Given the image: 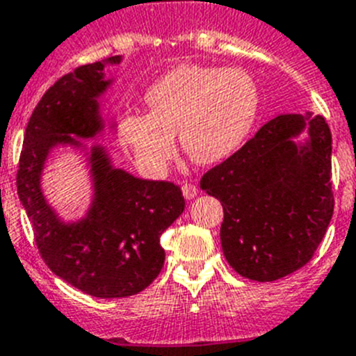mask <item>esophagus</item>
I'll list each match as a JSON object with an SVG mask.
<instances>
[{
    "label": "esophagus",
    "mask_w": 356,
    "mask_h": 356,
    "mask_svg": "<svg viewBox=\"0 0 356 356\" xmlns=\"http://www.w3.org/2000/svg\"><path fill=\"white\" fill-rule=\"evenodd\" d=\"M181 192H184L185 200H194L195 195H197V187L192 184H184L181 185Z\"/></svg>",
    "instance_id": "obj_1"
}]
</instances>
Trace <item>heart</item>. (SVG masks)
Here are the masks:
<instances>
[{
  "instance_id": "b5f03b06",
  "label": "heart",
  "mask_w": 356,
  "mask_h": 356,
  "mask_svg": "<svg viewBox=\"0 0 356 356\" xmlns=\"http://www.w3.org/2000/svg\"><path fill=\"white\" fill-rule=\"evenodd\" d=\"M146 104L149 113L123 114L118 136L143 171L161 176L176 155V132L197 164L233 155L256 123L259 90L242 68L180 65L148 88Z\"/></svg>"
}]
</instances>
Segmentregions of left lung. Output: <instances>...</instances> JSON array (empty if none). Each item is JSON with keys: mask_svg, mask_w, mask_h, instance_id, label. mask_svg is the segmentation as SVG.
Listing matches in <instances>:
<instances>
[{"mask_svg": "<svg viewBox=\"0 0 356 356\" xmlns=\"http://www.w3.org/2000/svg\"><path fill=\"white\" fill-rule=\"evenodd\" d=\"M304 129L305 143L294 139ZM332 134L323 116L280 114L201 178L224 208L220 242L236 273L257 282L307 265L334 213Z\"/></svg>", "mask_w": 356, "mask_h": 356, "instance_id": "obj_1", "label": "left lung"}]
</instances>
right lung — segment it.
<instances>
[{"label": "right lung", "instance_id": "add662e5", "mask_svg": "<svg viewBox=\"0 0 356 356\" xmlns=\"http://www.w3.org/2000/svg\"><path fill=\"white\" fill-rule=\"evenodd\" d=\"M107 63L120 65L122 56L77 67L45 91L26 127L17 194L52 273L86 295L123 298L148 288L161 273L165 259L161 234L185 208L180 187L116 169L104 146L88 152L93 201L83 218L65 222L40 185L52 149H84L81 139L104 130L99 99L113 83L104 74Z\"/></svg>", "mask_w": 356, "mask_h": 356}]
</instances>
